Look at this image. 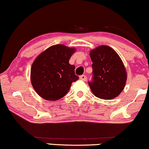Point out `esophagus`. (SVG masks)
I'll list each match as a JSON object with an SVG mask.
<instances>
[{
	"mask_svg": "<svg viewBox=\"0 0 149 149\" xmlns=\"http://www.w3.org/2000/svg\"><path fill=\"white\" fill-rule=\"evenodd\" d=\"M80 79H81L82 81H86V75L83 74V75H81V76H80Z\"/></svg>",
	"mask_w": 149,
	"mask_h": 149,
	"instance_id": "34e87169",
	"label": "esophagus"
}]
</instances>
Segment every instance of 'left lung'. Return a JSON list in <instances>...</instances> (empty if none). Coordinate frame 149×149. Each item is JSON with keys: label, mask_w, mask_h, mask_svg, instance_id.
Returning a JSON list of instances; mask_svg holds the SVG:
<instances>
[{"label": "left lung", "mask_w": 149, "mask_h": 149, "mask_svg": "<svg viewBox=\"0 0 149 149\" xmlns=\"http://www.w3.org/2000/svg\"><path fill=\"white\" fill-rule=\"evenodd\" d=\"M90 56L93 81L88 84L95 96L106 100L119 96L125 87L127 73L118 54L108 45H100L92 49Z\"/></svg>", "instance_id": "8db88e82"}]
</instances>
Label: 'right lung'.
Wrapping results in <instances>:
<instances>
[{"mask_svg": "<svg viewBox=\"0 0 149 149\" xmlns=\"http://www.w3.org/2000/svg\"><path fill=\"white\" fill-rule=\"evenodd\" d=\"M76 51L62 44L50 46L42 52L33 62L30 79L36 93L44 100L56 101L69 91L72 83L79 79L75 66L69 63Z\"/></svg>", "mask_w": 149, "mask_h": 149, "instance_id": "add662e5", "label": "right lung"}]
</instances>
